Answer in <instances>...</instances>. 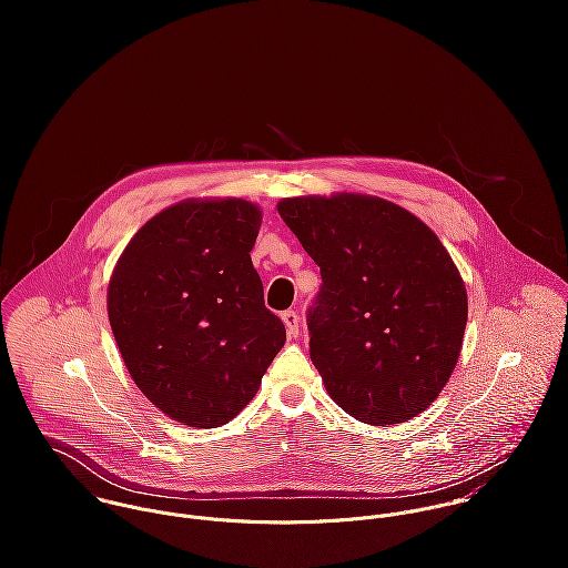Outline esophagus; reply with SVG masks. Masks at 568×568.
Here are the masks:
<instances>
[{"mask_svg":"<svg viewBox=\"0 0 568 568\" xmlns=\"http://www.w3.org/2000/svg\"><path fill=\"white\" fill-rule=\"evenodd\" d=\"M282 322L286 325L288 336H297L300 334V315L295 311H286L282 313Z\"/></svg>","mask_w":568,"mask_h":568,"instance_id":"esophagus-1","label":"esophagus"}]
</instances>
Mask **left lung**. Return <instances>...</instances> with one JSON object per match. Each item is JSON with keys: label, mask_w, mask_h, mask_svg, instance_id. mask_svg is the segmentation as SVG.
Segmentation results:
<instances>
[{"label": "left lung", "mask_w": 568, "mask_h": 568, "mask_svg": "<svg viewBox=\"0 0 568 568\" xmlns=\"http://www.w3.org/2000/svg\"><path fill=\"white\" fill-rule=\"evenodd\" d=\"M277 212L322 268L306 322L329 398L374 426L426 410L457 365L468 322L466 286L444 244L378 196H295Z\"/></svg>", "instance_id": "obj_1"}]
</instances>
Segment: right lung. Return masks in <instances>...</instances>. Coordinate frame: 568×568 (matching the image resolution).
<instances>
[{
	"label": "right lung",
	"instance_id": "1",
	"mask_svg": "<svg viewBox=\"0 0 568 568\" xmlns=\"http://www.w3.org/2000/svg\"><path fill=\"white\" fill-rule=\"evenodd\" d=\"M260 225L243 199L181 201L131 239L109 280V324L131 378L187 426L236 417L286 341L248 255Z\"/></svg>",
	"mask_w": 568,
	"mask_h": 568
}]
</instances>
